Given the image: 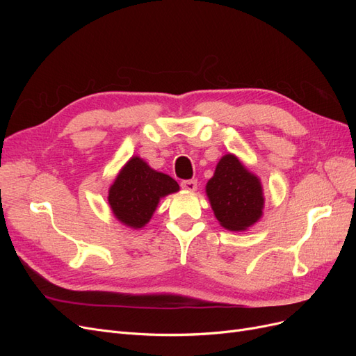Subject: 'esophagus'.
<instances>
[{"label":"esophagus","instance_id":"obj_1","mask_svg":"<svg viewBox=\"0 0 356 356\" xmlns=\"http://www.w3.org/2000/svg\"><path fill=\"white\" fill-rule=\"evenodd\" d=\"M181 187L187 191H196L197 190V181L196 179H187L181 182Z\"/></svg>","mask_w":356,"mask_h":356}]
</instances>
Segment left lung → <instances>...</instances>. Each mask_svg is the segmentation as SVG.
<instances>
[{"label":"left lung","mask_w":356,"mask_h":356,"mask_svg":"<svg viewBox=\"0 0 356 356\" xmlns=\"http://www.w3.org/2000/svg\"><path fill=\"white\" fill-rule=\"evenodd\" d=\"M204 190L215 218L224 229L246 232L263 217L261 179L238 156L227 153L220 159Z\"/></svg>","instance_id":"obj_1"}]
</instances>
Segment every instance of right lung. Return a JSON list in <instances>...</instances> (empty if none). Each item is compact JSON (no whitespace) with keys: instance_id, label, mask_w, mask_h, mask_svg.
I'll list each match as a JSON object with an SVG mask.
<instances>
[{"instance_id":"1","label":"right lung","mask_w":356,"mask_h":356,"mask_svg":"<svg viewBox=\"0 0 356 356\" xmlns=\"http://www.w3.org/2000/svg\"><path fill=\"white\" fill-rule=\"evenodd\" d=\"M179 191L178 182L132 156L108 188V203L114 217L129 229L139 230L152 220L161 197Z\"/></svg>"}]
</instances>
